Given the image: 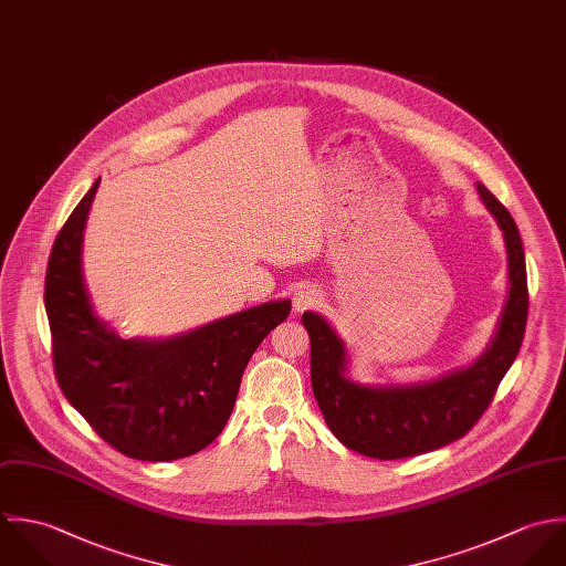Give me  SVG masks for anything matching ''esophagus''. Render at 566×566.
I'll return each mask as SVG.
<instances>
[{
  "instance_id": "obj_1",
  "label": "esophagus",
  "mask_w": 566,
  "mask_h": 566,
  "mask_svg": "<svg viewBox=\"0 0 566 566\" xmlns=\"http://www.w3.org/2000/svg\"><path fill=\"white\" fill-rule=\"evenodd\" d=\"M319 291L315 286H308V284H302L295 289L293 293V308L300 313V311H306L311 306H315L319 302Z\"/></svg>"
}]
</instances>
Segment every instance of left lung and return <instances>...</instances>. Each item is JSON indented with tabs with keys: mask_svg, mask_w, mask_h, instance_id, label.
I'll use <instances>...</instances> for the list:
<instances>
[{
	"mask_svg": "<svg viewBox=\"0 0 566 566\" xmlns=\"http://www.w3.org/2000/svg\"><path fill=\"white\" fill-rule=\"evenodd\" d=\"M479 199L503 233L507 295L485 349L465 367L411 385H365L349 376V352L333 324L306 311L311 380L328 429L343 447L374 459L436 451L463 438L488 409L512 367L527 324V271L518 227L496 197L476 184Z\"/></svg>",
	"mask_w": 566,
	"mask_h": 566,
	"instance_id": "obj_1",
	"label": "left lung"
}]
</instances>
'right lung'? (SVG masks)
<instances>
[{"label":"right lung","mask_w":566,"mask_h":566,"mask_svg":"<svg viewBox=\"0 0 566 566\" xmlns=\"http://www.w3.org/2000/svg\"><path fill=\"white\" fill-rule=\"evenodd\" d=\"M101 179L59 231L45 273L54 369L70 405L114 449L142 461L203 451L226 429L242 371L291 313L266 302L166 339H122L98 317L83 271L85 226Z\"/></svg>","instance_id":"right-lung-1"}]
</instances>
